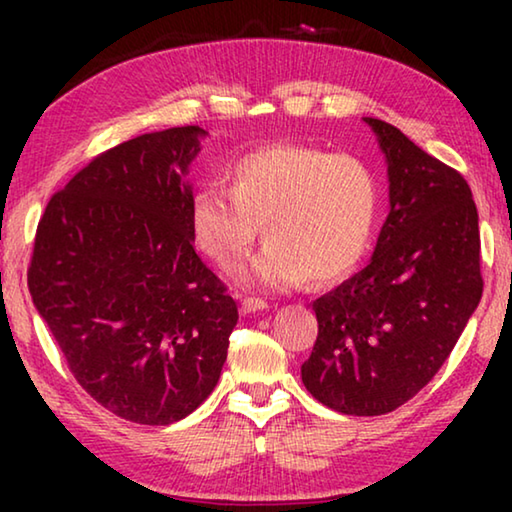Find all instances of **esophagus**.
<instances>
[{"instance_id": "obj_1", "label": "esophagus", "mask_w": 512, "mask_h": 512, "mask_svg": "<svg viewBox=\"0 0 512 512\" xmlns=\"http://www.w3.org/2000/svg\"><path fill=\"white\" fill-rule=\"evenodd\" d=\"M268 305L262 298H244L241 302V309L246 311V314H255V311H264Z\"/></svg>"}]
</instances>
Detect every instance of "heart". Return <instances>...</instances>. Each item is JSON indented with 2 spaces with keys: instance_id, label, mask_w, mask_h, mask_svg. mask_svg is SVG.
Listing matches in <instances>:
<instances>
[{
  "instance_id": "1",
  "label": "heart",
  "mask_w": 512,
  "mask_h": 512,
  "mask_svg": "<svg viewBox=\"0 0 512 512\" xmlns=\"http://www.w3.org/2000/svg\"><path fill=\"white\" fill-rule=\"evenodd\" d=\"M230 189H198L189 203L194 244L225 273L268 244L241 275L248 287L287 293L348 277L368 253L379 214V183L366 162L311 146L250 151L228 173Z\"/></svg>"
}]
</instances>
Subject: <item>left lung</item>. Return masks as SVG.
<instances>
[{
  "instance_id": "obj_1",
  "label": "left lung",
  "mask_w": 512,
  "mask_h": 512,
  "mask_svg": "<svg viewBox=\"0 0 512 512\" xmlns=\"http://www.w3.org/2000/svg\"><path fill=\"white\" fill-rule=\"evenodd\" d=\"M386 160L388 216L370 262L314 302L302 384L329 409L384 415L427 386L479 307V214L465 178L363 117Z\"/></svg>"
}]
</instances>
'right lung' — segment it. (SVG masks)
I'll use <instances>...</instances> for the list:
<instances>
[{
	"label": "right lung",
	"mask_w": 512,
	"mask_h": 512,
	"mask_svg": "<svg viewBox=\"0 0 512 512\" xmlns=\"http://www.w3.org/2000/svg\"><path fill=\"white\" fill-rule=\"evenodd\" d=\"M205 137L180 126L101 153L38 223L33 305L76 381L131 422L160 427L196 411L239 320L189 230L187 176Z\"/></svg>",
	"instance_id": "right-lung-1"
}]
</instances>
